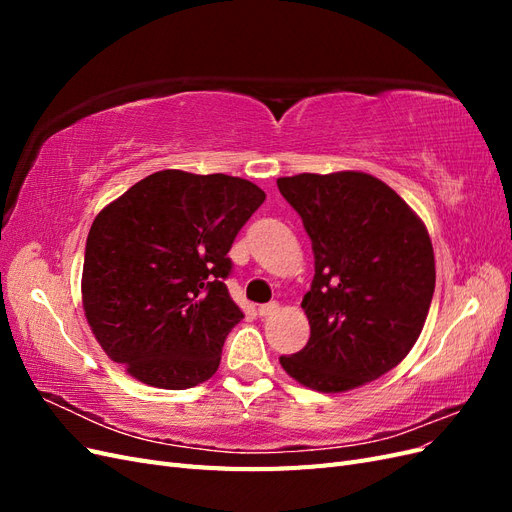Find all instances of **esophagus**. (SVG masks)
Instances as JSON below:
<instances>
[{
  "label": "esophagus",
  "instance_id": "esophagus-1",
  "mask_svg": "<svg viewBox=\"0 0 512 512\" xmlns=\"http://www.w3.org/2000/svg\"><path fill=\"white\" fill-rule=\"evenodd\" d=\"M277 312H280V303H277V301H271V303H265V305L258 307V316H262V318L273 316Z\"/></svg>",
  "mask_w": 512,
  "mask_h": 512
}]
</instances>
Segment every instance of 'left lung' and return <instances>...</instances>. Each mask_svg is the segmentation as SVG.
Returning a JSON list of instances; mask_svg holds the SVG:
<instances>
[{
  "label": "left lung",
  "mask_w": 512,
  "mask_h": 512,
  "mask_svg": "<svg viewBox=\"0 0 512 512\" xmlns=\"http://www.w3.org/2000/svg\"><path fill=\"white\" fill-rule=\"evenodd\" d=\"M277 188L314 252L301 303L312 333L280 363L312 391L359 389L404 361L423 331L436 288L429 232L395 190L359 170L280 177Z\"/></svg>",
  "instance_id": "1"
}]
</instances>
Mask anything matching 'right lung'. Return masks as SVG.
<instances>
[{
  "label": "right lung",
  "mask_w": 512,
  "mask_h": 512,
  "mask_svg": "<svg viewBox=\"0 0 512 512\" xmlns=\"http://www.w3.org/2000/svg\"><path fill=\"white\" fill-rule=\"evenodd\" d=\"M265 203L252 181L158 170L91 224L83 309L98 344L149 386L183 391L209 380L243 312L224 280L237 232Z\"/></svg>",
  "instance_id": "obj_1"
}]
</instances>
